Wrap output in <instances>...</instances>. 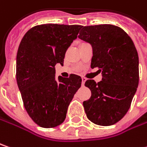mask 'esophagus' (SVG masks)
Here are the masks:
<instances>
[{"label":"esophagus","instance_id":"obj_1","mask_svg":"<svg viewBox=\"0 0 147 147\" xmlns=\"http://www.w3.org/2000/svg\"><path fill=\"white\" fill-rule=\"evenodd\" d=\"M85 81H86V78H84V77H82V85H83V86H84V85Z\"/></svg>","mask_w":147,"mask_h":147}]
</instances>
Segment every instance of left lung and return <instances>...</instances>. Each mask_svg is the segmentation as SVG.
I'll return each instance as SVG.
<instances>
[{"label":"left lung","instance_id":"obj_1","mask_svg":"<svg viewBox=\"0 0 147 147\" xmlns=\"http://www.w3.org/2000/svg\"><path fill=\"white\" fill-rule=\"evenodd\" d=\"M78 38L91 44V68L102 74L98 84L85 82L92 93L83 102L86 115L97 125H113L127 113L139 84L135 45L121 28L113 25L82 26Z\"/></svg>","mask_w":147,"mask_h":147}]
</instances>
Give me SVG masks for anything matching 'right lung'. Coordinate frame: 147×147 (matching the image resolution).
<instances>
[{
    "label": "right lung",
    "instance_id": "obj_1",
    "mask_svg": "<svg viewBox=\"0 0 147 147\" xmlns=\"http://www.w3.org/2000/svg\"><path fill=\"white\" fill-rule=\"evenodd\" d=\"M82 26L44 24L30 29L19 45L16 81L27 113L38 126L63 122L82 78L76 74L55 78L56 63L63 65L68 48Z\"/></svg>",
    "mask_w": 147,
    "mask_h": 147
}]
</instances>
